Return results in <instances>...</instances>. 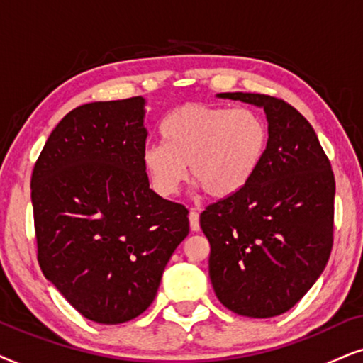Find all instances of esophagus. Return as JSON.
<instances>
[{
  "label": "esophagus",
  "instance_id": "34e87169",
  "mask_svg": "<svg viewBox=\"0 0 363 363\" xmlns=\"http://www.w3.org/2000/svg\"><path fill=\"white\" fill-rule=\"evenodd\" d=\"M189 226H191V231H194V233H197L201 229L199 213H197L196 209H191V213H189Z\"/></svg>",
  "mask_w": 363,
  "mask_h": 363
}]
</instances>
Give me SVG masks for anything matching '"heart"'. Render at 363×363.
<instances>
[{
  "instance_id": "1",
  "label": "heart",
  "mask_w": 363,
  "mask_h": 363,
  "mask_svg": "<svg viewBox=\"0 0 363 363\" xmlns=\"http://www.w3.org/2000/svg\"><path fill=\"white\" fill-rule=\"evenodd\" d=\"M162 144L142 150V164L154 191L176 196L189 166L192 182L213 199H228L250 184L268 145V128L250 108L186 104L159 127Z\"/></svg>"
}]
</instances>
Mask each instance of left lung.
I'll return each mask as SVG.
<instances>
[{
    "label": "left lung",
    "instance_id": "1",
    "mask_svg": "<svg viewBox=\"0 0 363 363\" xmlns=\"http://www.w3.org/2000/svg\"><path fill=\"white\" fill-rule=\"evenodd\" d=\"M216 97L263 108L268 145L250 184L201 213L209 278L228 310L272 318L295 306L327 266L333 171L313 127L290 104L242 91Z\"/></svg>",
    "mask_w": 363,
    "mask_h": 363
}]
</instances>
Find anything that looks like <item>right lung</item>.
<instances>
[{
    "label": "right lung",
    "instance_id": "1",
    "mask_svg": "<svg viewBox=\"0 0 363 363\" xmlns=\"http://www.w3.org/2000/svg\"><path fill=\"white\" fill-rule=\"evenodd\" d=\"M144 118V97L73 108L31 176L41 272L73 308L104 325L149 308L167 261L189 235L184 206L149 187Z\"/></svg>",
    "mask_w": 363,
    "mask_h": 363
}]
</instances>
